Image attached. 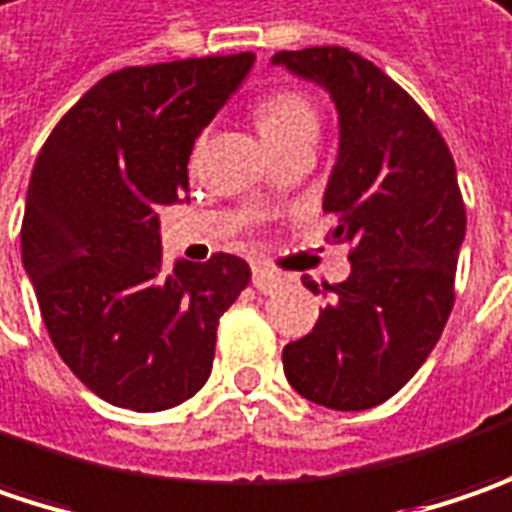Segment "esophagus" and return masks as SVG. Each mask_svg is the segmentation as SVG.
<instances>
[{"instance_id": "34e87169", "label": "esophagus", "mask_w": 512, "mask_h": 512, "mask_svg": "<svg viewBox=\"0 0 512 512\" xmlns=\"http://www.w3.org/2000/svg\"><path fill=\"white\" fill-rule=\"evenodd\" d=\"M252 283H255L257 292L272 295V292H278L280 286H286V278L278 275V272H272V269H266V266H255V272H252Z\"/></svg>"}]
</instances>
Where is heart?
<instances>
[{"label": "heart", "instance_id": "1", "mask_svg": "<svg viewBox=\"0 0 512 512\" xmlns=\"http://www.w3.org/2000/svg\"><path fill=\"white\" fill-rule=\"evenodd\" d=\"M255 123L263 140L278 154L289 145L315 143L321 131V111L300 88H278L257 100Z\"/></svg>", "mask_w": 512, "mask_h": 512}]
</instances>
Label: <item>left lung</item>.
Listing matches in <instances>:
<instances>
[{"label":"left lung","mask_w":512,"mask_h":512,"mask_svg":"<svg viewBox=\"0 0 512 512\" xmlns=\"http://www.w3.org/2000/svg\"><path fill=\"white\" fill-rule=\"evenodd\" d=\"M272 62L335 100L341 151L323 212L352 260L344 283H323L332 300L312 332L283 346V372L321 407L369 410L418 372L453 312L467 229L456 163L424 108L364 56L323 45Z\"/></svg>","instance_id":"8db88e82"}]
</instances>
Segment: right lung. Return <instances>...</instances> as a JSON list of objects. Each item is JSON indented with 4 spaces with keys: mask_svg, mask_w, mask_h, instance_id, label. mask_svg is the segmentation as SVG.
I'll use <instances>...</instances> for the list:
<instances>
[{
    "mask_svg": "<svg viewBox=\"0 0 512 512\" xmlns=\"http://www.w3.org/2000/svg\"><path fill=\"white\" fill-rule=\"evenodd\" d=\"M252 62L191 56L114 71L36 157L22 263L59 358L114 407L160 412L203 387L220 315L252 278L226 252L166 269L157 220L189 191L194 140Z\"/></svg>",
    "mask_w": 512,
    "mask_h": 512,
    "instance_id": "right-lung-1",
    "label": "right lung"
}]
</instances>
